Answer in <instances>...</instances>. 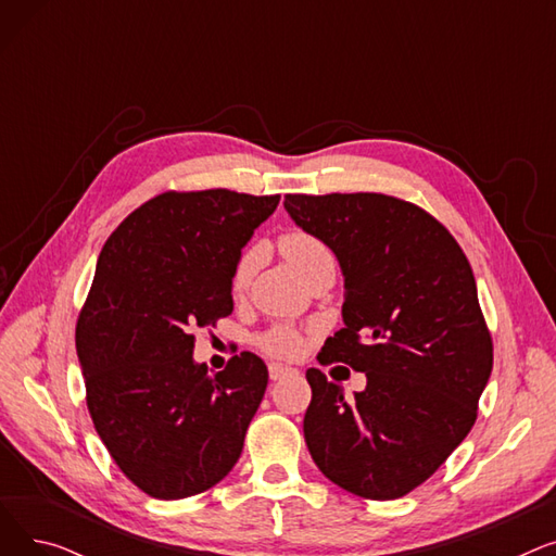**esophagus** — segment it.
Segmentation results:
<instances>
[{"mask_svg":"<svg viewBox=\"0 0 556 556\" xmlns=\"http://www.w3.org/2000/svg\"><path fill=\"white\" fill-rule=\"evenodd\" d=\"M268 371H270L273 381H277V378H281V376H286V374H293L295 369L288 367V365H281V363H270V365H268Z\"/></svg>","mask_w":556,"mask_h":556,"instance_id":"obj_1","label":"esophagus"}]
</instances>
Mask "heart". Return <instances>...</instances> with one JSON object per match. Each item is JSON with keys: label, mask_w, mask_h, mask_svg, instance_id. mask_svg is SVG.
<instances>
[{"label": "heart", "mask_w": 556, "mask_h": 556, "mask_svg": "<svg viewBox=\"0 0 556 556\" xmlns=\"http://www.w3.org/2000/svg\"><path fill=\"white\" fill-rule=\"evenodd\" d=\"M279 252L286 258V263L290 268H293L304 281L319 268L325 266V263H331L333 256L329 252V248L319 241L317 237L308 231L302 229H293L283 233L279 239ZM256 263H258V248L248 250L239 263L237 268H233L231 275V290L233 293H241V290L248 288L254 270H256ZM258 344L266 349L268 354L273 356H293L300 352V336L288 329V327H275L268 333H263Z\"/></svg>", "instance_id": "heart-1"}]
</instances>
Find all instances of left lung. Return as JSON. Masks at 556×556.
<instances>
[{
    "label": "left lung",
    "mask_w": 556,
    "mask_h": 556,
    "mask_svg": "<svg viewBox=\"0 0 556 556\" xmlns=\"http://www.w3.org/2000/svg\"><path fill=\"white\" fill-rule=\"evenodd\" d=\"M288 216L344 277V327L319 363L365 371L344 399L308 369L304 440L333 484L394 501L426 482L476 424L493 367L476 277L457 241L417 204L383 193H288Z\"/></svg>",
    "instance_id": "8db88e82"
}]
</instances>
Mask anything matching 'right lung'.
I'll return each mask as SVG.
<instances>
[{"label":"right lung","mask_w":556,"mask_h":556,"mask_svg":"<svg viewBox=\"0 0 556 556\" xmlns=\"http://www.w3.org/2000/svg\"><path fill=\"white\" fill-rule=\"evenodd\" d=\"M279 195L162 193L105 241L76 325L87 410L143 493L180 501L218 484L268 388L252 352L218 374L193 361L195 329L233 311L231 275Z\"/></svg>","instance_id":"add662e5"}]
</instances>
